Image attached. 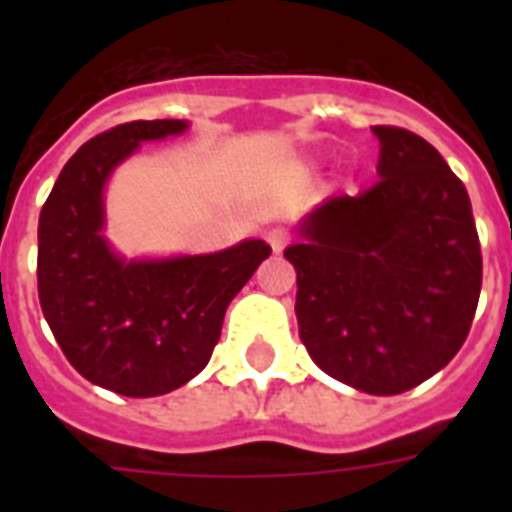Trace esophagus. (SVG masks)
<instances>
[{
	"mask_svg": "<svg viewBox=\"0 0 512 512\" xmlns=\"http://www.w3.org/2000/svg\"><path fill=\"white\" fill-rule=\"evenodd\" d=\"M265 239H268V244L273 247V252H281V249L289 244V233L284 231V228H271V231L265 233Z\"/></svg>",
	"mask_w": 512,
	"mask_h": 512,
	"instance_id": "esophagus-1",
	"label": "esophagus"
}]
</instances>
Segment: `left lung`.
Here are the masks:
<instances>
[{
    "instance_id": "1",
    "label": "left lung",
    "mask_w": 512,
    "mask_h": 512,
    "mask_svg": "<svg viewBox=\"0 0 512 512\" xmlns=\"http://www.w3.org/2000/svg\"><path fill=\"white\" fill-rule=\"evenodd\" d=\"M380 180L324 201L284 252L297 327L319 369L396 396L444 369L481 295V244L465 185L428 140L377 124Z\"/></svg>"
}]
</instances>
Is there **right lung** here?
I'll return each mask as SVG.
<instances>
[{
  "label": "right lung",
  "instance_id": "right-lung-1",
  "mask_svg": "<svg viewBox=\"0 0 512 512\" xmlns=\"http://www.w3.org/2000/svg\"><path fill=\"white\" fill-rule=\"evenodd\" d=\"M180 119L127 122L87 140L66 162L39 215V303L76 372L122 396L180 388L207 366L225 308L257 265L265 241L215 255L124 263L100 236L103 183L143 140L183 132Z\"/></svg>",
  "mask_w": 512,
  "mask_h": 512
}]
</instances>
